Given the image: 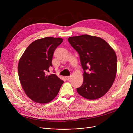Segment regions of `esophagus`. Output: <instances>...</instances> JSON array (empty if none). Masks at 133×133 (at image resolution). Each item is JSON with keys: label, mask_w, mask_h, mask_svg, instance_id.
Instances as JSON below:
<instances>
[{"label": "esophagus", "mask_w": 133, "mask_h": 133, "mask_svg": "<svg viewBox=\"0 0 133 133\" xmlns=\"http://www.w3.org/2000/svg\"><path fill=\"white\" fill-rule=\"evenodd\" d=\"M66 79L67 80H69L71 78V76H66Z\"/></svg>", "instance_id": "obj_1"}]
</instances>
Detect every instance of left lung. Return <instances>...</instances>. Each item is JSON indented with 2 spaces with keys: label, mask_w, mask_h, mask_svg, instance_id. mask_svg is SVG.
I'll return each instance as SVG.
<instances>
[{
  "label": "left lung",
  "mask_w": 133,
  "mask_h": 133,
  "mask_svg": "<svg viewBox=\"0 0 133 133\" xmlns=\"http://www.w3.org/2000/svg\"><path fill=\"white\" fill-rule=\"evenodd\" d=\"M78 53L83 70V81L78 93L88 100L99 99L112 86L117 71V57L113 49L103 39L84 34L68 38ZM88 69L90 71L87 73Z\"/></svg>",
  "instance_id": "left-lung-1"
}]
</instances>
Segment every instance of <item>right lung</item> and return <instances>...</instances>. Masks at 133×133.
Instances as JSON below:
<instances>
[{"instance_id":"add662e5","label":"right lung","mask_w":133,"mask_h":133,"mask_svg":"<svg viewBox=\"0 0 133 133\" xmlns=\"http://www.w3.org/2000/svg\"><path fill=\"white\" fill-rule=\"evenodd\" d=\"M63 41L61 38L46 37L35 40L27 47L18 66L19 80L23 90L36 103H47L57 95L64 83L49 68L55 50Z\"/></svg>"}]
</instances>
